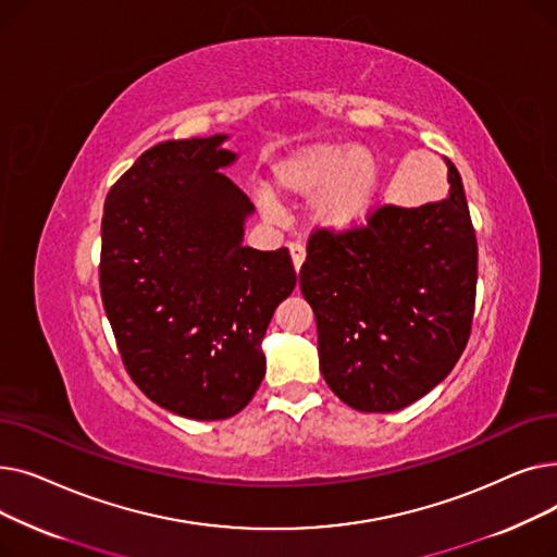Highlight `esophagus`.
<instances>
[{
	"label": "esophagus",
	"instance_id": "esophagus-1",
	"mask_svg": "<svg viewBox=\"0 0 557 557\" xmlns=\"http://www.w3.org/2000/svg\"><path fill=\"white\" fill-rule=\"evenodd\" d=\"M288 250H290V259H294V269H296V271H300L302 261H305V257H307L305 246H302V244H290V246H288Z\"/></svg>",
	"mask_w": 557,
	"mask_h": 557
}]
</instances>
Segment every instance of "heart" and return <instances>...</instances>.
Returning a JSON list of instances; mask_svg holds the SVG:
<instances>
[{
	"label": "heart",
	"instance_id": "b5f03b06",
	"mask_svg": "<svg viewBox=\"0 0 557 557\" xmlns=\"http://www.w3.org/2000/svg\"><path fill=\"white\" fill-rule=\"evenodd\" d=\"M379 164L363 146L315 141L288 153L273 166V189L288 200H309L307 219L313 230L345 234L361 227L374 212L379 196ZM267 219L277 216L271 194L259 196Z\"/></svg>",
	"mask_w": 557,
	"mask_h": 557
}]
</instances>
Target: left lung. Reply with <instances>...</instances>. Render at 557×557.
Here are the masks:
<instances>
[{
  "label": "left lung",
  "instance_id": "1",
  "mask_svg": "<svg viewBox=\"0 0 557 557\" xmlns=\"http://www.w3.org/2000/svg\"><path fill=\"white\" fill-rule=\"evenodd\" d=\"M449 196L384 205L345 234H313L300 269L318 327L320 372L347 406L391 413L451 372L470 341L476 234L458 169Z\"/></svg>",
  "mask_w": 557,
  "mask_h": 557
}]
</instances>
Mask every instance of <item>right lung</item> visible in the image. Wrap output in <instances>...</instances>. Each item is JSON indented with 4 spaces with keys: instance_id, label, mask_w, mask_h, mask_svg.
Returning a JSON list of instances; mask_svg holds the SVG:
<instances>
[{
    "instance_id": "obj_1",
    "label": "right lung",
    "mask_w": 557,
    "mask_h": 557,
    "mask_svg": "<svg viewBox=\"0 0 557 557\" xmlns=\"http://www.w3.org/2000/svg\"><path fill=\"white\" fill-rule=\"evenodd\" d=\"M227 135L169 139L112 185L101 300L137 388L189 420L237 416L257 393L261 338L296 288L286 248L244 246L250 198L221 169Z\"/></svg>"
}]
</instances>
